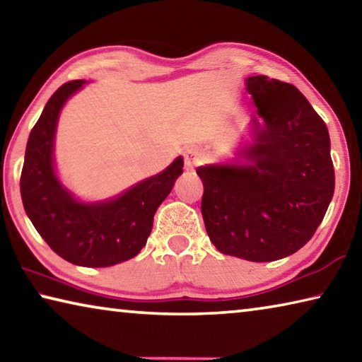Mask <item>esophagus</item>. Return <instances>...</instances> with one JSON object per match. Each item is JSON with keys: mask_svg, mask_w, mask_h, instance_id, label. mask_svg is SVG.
Wrapping results in <instances>:
<instances>
[{"mask_svg": "<svg viewBox=\"0 0 362 362\" xmlns=\"http://www.w3.org/2000/svg\"><path fill=\"white\" fill-rule=\"evenodd\" d=\"M183 159H185V168L188 170H193L198 164H201L203 161V156H201V153L194 148H188L185 151V155H183Z\"/></svg>", "mask_w": 362, "mask_h": 362, "instance_id": "esophagus-1", "label": "esophagus"}]
</instances>
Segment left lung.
Returning <instances> with one entry per match:
<instances>
[{
    "mask_svg": "<svg viewBox=\"0 0 362 362\" xmlns=\"http://www.w3.org/2000/svg\"><path fill=\"white\" fill-rule=\"evenodd\" d=\"M257 115L246 166H201L206 231L220 252L273 262L315 235L334 196L330 139L305 95L265 75L246 79Z\"/></svg>",
    "mask_w": 362,
    "mask_h": 362,
    "instance_id": "1",
    "label": "left lung"
}]
</instances>
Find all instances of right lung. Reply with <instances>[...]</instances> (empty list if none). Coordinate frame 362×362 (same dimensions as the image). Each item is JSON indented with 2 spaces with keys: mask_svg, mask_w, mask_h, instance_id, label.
I'll return each instance as SVG.
<instances>
[{
  "mask_svg": "<svg viewBox=\"0 0 362 362\" xmlns=\"http://www.w3.org/2000/svg\"><path fill=\"white\" fill-rule=\"evenodd\" d=\"M83 84V79L65 83L47 100L30 132L21 194L36 231L57 255L81 267H112L136 257L146 244L156 209L183 173V159L107 203L73 199L54 174L52 146L60 108Z\"/></svg>",
  "mask_w": 362,
  "mask_h": 362,
  "instance_id": "right-lung-1",
  "label": "right lung"
}]
</instances>
